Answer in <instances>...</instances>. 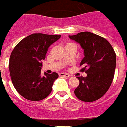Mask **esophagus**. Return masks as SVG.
Instances as JSON below:
<instances>
[{
  "label": "esophagus",
  "instance_id": "34e87169",
  "mask_svg": "<svg viewBox=\"0 0 127 127\" xmlns=\"http://www.w3.org/2000/svg\"><path fill=\"white\" fill-rule=\"evenodd\" d=\"M59 76H65V77H69V76H70V74H68L67 73H64V72H62V73L59 74Z\"/></svg>",
  "mask_w": 127,
  "mask_h": 127
}]
</instances>
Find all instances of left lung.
I'll use <instances>...</instances> for the list:
<instances>
[{"mask_svg": "<svg viewBox=\"0 0 127 127\" xmlns=\"http://www.w3.org/2000/svg\"><path fill=\"white\" fill-rule=\"evenodd\" d=\"M69 38L79 43L83 49L84 57L80 63L86 77H77L79 85L74 90L82 101L92 102L104 95L110 87L114 76L116 55L109 42L90 32H81Z\"/></svg>", "mask_w": 127, "mask_h": 127, "instance_id": "1", "label": "left lung"}]
</instances>
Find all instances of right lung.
I'll list each match as a JSON object with an SVG mask.
<instances>
[{"label": "right lung", "mask_w": 127, "mask_h": 127, "mask_svg": "<svg viewBox=\"0 0 127 127\" xmlns=\"http://www.w3.org/2000/svg\"><path fill=\"white\" fill-rule=\"evenodd\" d=\"M61 35L34 33L21 40L11 54L9 72L14 88L25 98L38 101L47 97L52 91L58 74H41L42 61L48 48Z\"/></svg>", "instance_id": "obj_1"}]
</instances>
